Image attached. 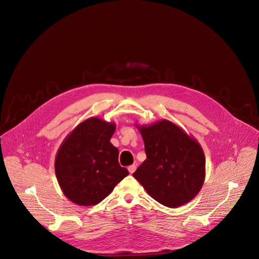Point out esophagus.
I'll return each mask as SVG.
<instances>
[{"mask_svg":"<svg viewBox=\"0 0 259 259\" xmlns=\"http://www.w3.org/2000/svg\"><path fill=\"white\" fill-rule=\"evenodd\" d=\"M136 170V165H130L129 167H128V171L132 174L134 171Z\"/></svg>","mask_w":259,"mask_h":259,"instance_id":"34e87169","label":"esophagus"}]
</instances>
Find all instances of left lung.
Segmentation results:
<instances>
[{
    "label": "left lung",
    "instance_id": "8db88e82",
    "mask_svg": "<svg viewBox=\"0 0 259 259\" xmlns=\"http://www.w3.org/2000/svg\"><path fill=\"white\" fill-rule=\"evenodd\" d=\"M146 160L133 173L160 204L176 208L200 192L205 157L200 144L170 121L140 127Z\"/></svg>",
    "mask_w": 259,
    "mask_h": 259
}]
</instances>
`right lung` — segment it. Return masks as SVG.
I'll return each instance as SVG.
<instances>
[{"label": "right lung", "instance_id": "1", "mask_svg": "<svg viewBox=\"0 0 259 259\" xmlns=\"http://www.w3.org/2000/svg\"><path fill=\"white\" fill-rule=\"evenodd\" d=\"M115 124L91 118L64 140L55 160V174L63 194L82 206L106 198L129 172L118 161L119 151L109 142Z\"/></svg>", "mask_w": 259, "mask_h": 259}]
</instances>
